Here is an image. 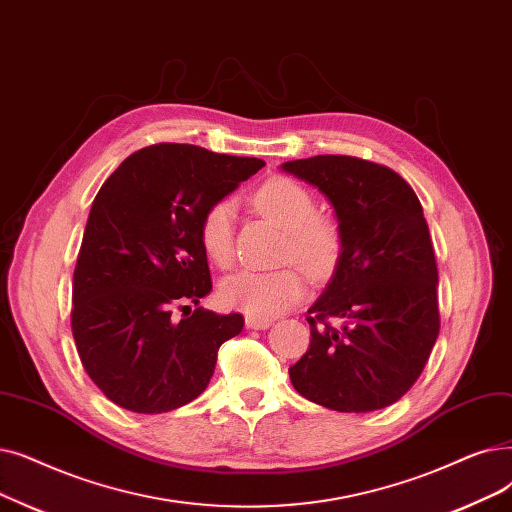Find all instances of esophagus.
Instances as JSON below:
<instances>
[{
  "instance_id": "1",
  "label": "esophagus",
  "mask_w": 512,
  "mask_h": 512,
  "mask_svg": "<svg viewBox=\"0 0 512 512\" xmlns=\"http://www.w3.org/2000/svg\"><path fill=\"white\" fill-rule=\"evenodd\" d=\"M244 324H247V328H253V330H265V328H268V326L272 324V320H263V318L247 316V318H244Z\"/></svg>"
}]
</instances>
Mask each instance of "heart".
I'll return each instance as SVG.
<instances>
[{
    "label": "heart",
    "instance_id": "heart-1",
    "mask_svg": "<svg viewBox=\"0 0 512 512\" xmlns=\"http://www.w3.org/2000/svg\"><path fill=\"white\" fill-rule=\"evenodd\" d=\"M261 215L286 232L282 257L293 259L311 278H324L337 268L341 257V232L335 219L316 213V198L291 177L274 175L253 194ZM198 240L211 261L221 268L234 257V207L230 201L211 203L198 219ZM303 276L295 268L240 270L230 274L219 288L228 307L253 318H274L301 301Z\"/></svg>",
    "mask_w": 512,
    "mask_h": 512
}]
</instances>
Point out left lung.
<instances>
[{"label": "left lung", "mask_w": 512, "mask_h": 512, "mask_svg": "<svg viewBox=\"0 0 512 512\" xmlns=\"http://www.w3.org/2000/svg\"><path fill=\"white\" fill-rule=\"evenodd\" d=\"M282 169L328 198L343 240L332 280L307 311L311 341L288 368L291 383L337 412L387 408L416 383L439 335L437 263L418 196L393 169L343 154Z\"/></svg>", "instance_id": "obj_1"}]
</instances>
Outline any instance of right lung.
Segmentation results:
<instances>
[{
	"mask_svg": "<svg viewBox=\"0 0 512 512\" xmlns=\"http://www.w3.org/2000/svg\"><path fill=\"white\" fill-rule=\"evenodd\" d=\"M265 163L192 144H152L102 184L73 276L71 328L81 364L110 402L161 414L201 395L240 314L175 307L211 293L198 240L203 211Z\"/></svg>",
	"mask_w": 512,
	"mask_h": 512,
	"instance_id": "obj_1",
	"label": "right lung"
}]
</instances>
